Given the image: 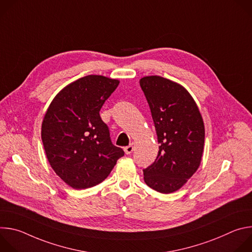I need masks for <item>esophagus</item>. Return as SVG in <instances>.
I'll return each mask as SVG.
<instances>
[{"label":"esophagus","instance_id":"1","mask_svg":"<svg viewBox=\"0 0 252 252\" xmlns=\"http://www.w3.org/2000/svg\"><path fill=\"white\" fill-rule=\"evenodd\" d=\"M134 147H135L134 142H131L129 146L126 147V148H125V152H126V155H130V154L133 152V150H134Z\"/></svg>","mask_w":252,"mask_h":252}]
</instances>
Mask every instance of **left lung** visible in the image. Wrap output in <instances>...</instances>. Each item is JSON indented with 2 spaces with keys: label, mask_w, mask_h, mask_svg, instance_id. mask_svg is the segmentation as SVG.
<instances>
[{
  "label": "left lung",
  "mask_w": 252,
  "mask_h": 252,
  "mask_svg": "<svg viewBox=\"0 0 252 252\" xmlns=\"http://www.w3.org/2000/svg\"><path fill=\"white\" fill-rule=\"evenodd\" d=\"M152 112L159 143L156 160L143 169L146 184L161 193L181 189L197 170L204 146V125L189 93L167 79L139 81Z\"/></svg>",
  "instance_id": "1"
}]
</instances>
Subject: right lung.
<instances>
[{
	"label": "right lung",
	"instance_id": "add662e5",
	"mask_svg": "<svg viewBox=\"0 0 252 252\" xmlns=\"http://www.w3.org/2000/svg\"><path fill=\"white\" fill-rule=\"evenodd\" d=\"M120 82L90 75L63 88L42 124V140L55 172L69 187L84 189L109 176L125 152L113 145L99 116Z\"/></svg>",
	"mask_w": 252,
	"mask_h": 252
}]
</instances>
